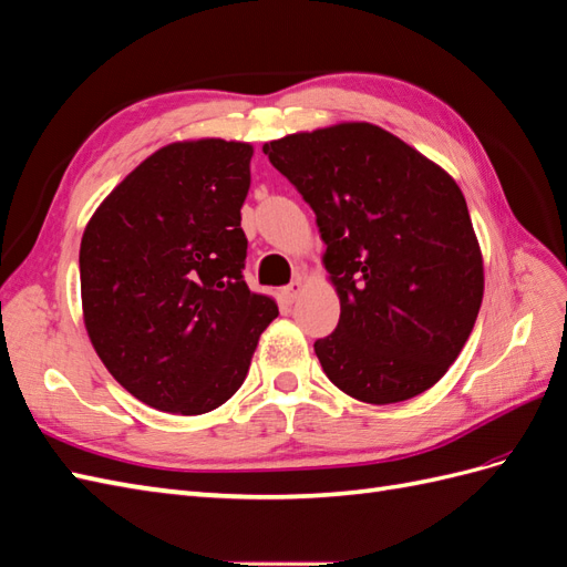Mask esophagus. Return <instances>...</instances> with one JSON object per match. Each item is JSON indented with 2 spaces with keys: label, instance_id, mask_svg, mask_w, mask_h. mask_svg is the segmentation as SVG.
Returning a JSON list of instances; mask_svg holds the SVG:
<instances>
[{
  "label": "esophagus",
  "instance_id": "1",
  "mask_svg": "<svg viewBox=\"0 0 567 567\" xmlns=\"http://www.w3.org/2000/svg\"><path fill=\"white\" fill-rule=\"evenodd\" d=\"M300 293H302V279H296V281H291V284L281 288L284 302H296L300 298Z\"/></svg>",
  "mask_w": 567,
  "mask_h": 567
}]
</instances>
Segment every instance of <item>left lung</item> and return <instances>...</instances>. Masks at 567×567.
Here are the masks:
<instances>
[{
    "label": "left lung",
    "instance_id": "obj_1",
    "mask_svg": "<svg viewBox=\"0 0 567 567\" xmlns=\"http://www.w3.org/2000/svg\"><path fill=\"white\" fill-rule=\"evenodd\" d=\"M317 216L339 324L315 341L327 378L396 404L445 375L483 300V257L460 185L399 136L341 122L261 146Z\"/></svg>",
    "mask_w": 567,
    "mask_h": 567
}]
</instances>
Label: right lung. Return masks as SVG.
<instances>
[{
    "label": "right lung",
    "instance_id": "add662e5",
    "mask_svg": "<svg viewBox=\"0 0 567 567\" xmlns=\"http://www.w3.org/2000/svg\"><path fill=\"white\" fill-rule=\"evenodd\" d=\"M252 154L226 140L163 146L110 192L81 238L93 349L158 411L199 416L228 402L279 315L274 298L243 281Z\"/></svg>",
    "mask_w": 567,
    "mask_h": 567
}]
</instances>
